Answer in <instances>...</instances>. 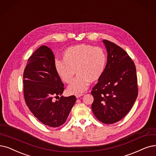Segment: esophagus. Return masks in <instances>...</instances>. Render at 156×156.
I'll return each instance as SVG.
<instances>
[{"label":"esophagus","mask_w":156,"mask_h":156,"mask_svg":"<svg viewBox=\"0 0 156 156\" xmlns=\"http://www.w3.org/2000/svg\"><path fill=\"white\" fill-rule=\"evenodd\" d=\"M75 95H76V98H79L80 97H81V96L84 95V94H76Z\"/></svg>","instance_id":"34e87169"}]
</instances>
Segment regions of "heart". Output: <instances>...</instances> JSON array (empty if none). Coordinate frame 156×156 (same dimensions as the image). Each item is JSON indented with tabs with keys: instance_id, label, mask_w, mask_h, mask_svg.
I'll return each instance as SVG.
<instances>
[{
	"instance_id": "heart-1",
	"label": "heart",
	"mask_w": 156,
	"mask_h": 156,
	"mask_svg": "<svg viewBox=\"0 0 156 156\" xmlns=\"http://www.w3.org/2000/svg\"><path fill=\"white\" fill-rule=\"evenodd\" d=\"M63 60L55 61V68L59 76L66 84L72 82L68 90L79 93L88 88L90 82L101 77L107 63V55L101 47L79 44L67 48L63 54Z\"/></svg>"
}]
</instances>
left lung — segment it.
<instances>
[{
	"mask_svg": "<svg viewBox=\"0 0 156 156\" xmlns=\"http://www.w3.org/2000/svg\"><path fill=\"white\" fill-rule=\"evenodd\" d=\"M103 43L108 52L107 64L91 91L94 98L91 109L100 122L112 124L132 108L138 97V83L135 65L127 53L113 42L104 40Z\"/></svg>",
	"mask_w": 156,
	"mask_h": 156,
	"instance_id": "obj_1",
	"label": "left lung"
}]
</instances>
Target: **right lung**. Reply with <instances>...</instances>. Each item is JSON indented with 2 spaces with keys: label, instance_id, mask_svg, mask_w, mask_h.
<instances>
[{
  "label": "right lung",
  "instance_id": "1",
  "mask_svg": "<svg viewBox=\"0 0 156 156\" xmlns=\"http://www.w3.org/2000/svg\"><path fill=\"white\" fill-rule=\"evenodd\" d=\"M23 79L25 101L31 113L48 127L63 125L76 97L61 96L64 84L55 70V58L51 48L42 45L32 54L24 70ZM57 97L59 99L54 101L53 98Z\"/></svg>",
  "mask_w": 156,
  "mask_h": 156
}]
</instances>
